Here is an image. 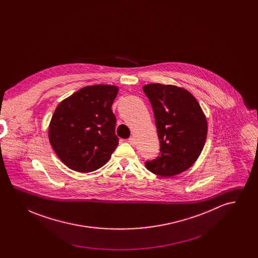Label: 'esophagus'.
<instances>
[{
  "mask_svg": "<svg viewBox=\"0 0 258 258\" xmlns=\"http://www.w3.org/2000/svg\"><path fill=\"white\" fill-rule=\"evenodd\" d=\"M128 143H130L131 145H133V146L136 144V140H135V138L134 136H132V137L128 138Z\"/></svg>",
  "mask_w": 258,
  "mask_h": 258,
  "instance_id": "34e87169",
  "label": "esophagus"
}]
</instances>
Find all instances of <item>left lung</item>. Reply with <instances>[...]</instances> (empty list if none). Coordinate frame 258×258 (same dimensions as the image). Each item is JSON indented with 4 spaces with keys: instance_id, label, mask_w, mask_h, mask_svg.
<instances>
[{
    "instance_id": "obj_1",
    "label": "left lung",
    "mask_w": 258,
    "mask_h": 258,
    "mask_svg": "<svg viewBox=\"0 0 258 258\" xmlns=\"http://www.w3.org/2000/svg\"><path fill=\"white\" fill-rule=\"evenodd\" d=\"M149 98L160 139V156L146 161L149 171L163 178L187 170L200 156L208 125L197 98L187 90L160 83L147 84Z\"/></svg>"
}]
</instances>
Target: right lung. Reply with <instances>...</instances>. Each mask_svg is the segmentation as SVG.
<instances>
[{"instance_id": "obj_1", "label": "right lung", "mask_w": 258, "mask_h": 258, "mask_svg": "<svg viewBox=\"0 0 258 258\" xmlns=\"http://www.w3.org/2000/svg\"><path fill=\"white\" fill-rule=\"evenodd\" d=\"M119 88L93 85L59 103L50 121V144L74 171L88 173L103 166L119 144L111 106Z\"/></svg>"}]
</instances>
